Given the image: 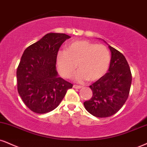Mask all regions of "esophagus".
Masks as SVG:
<instances>
[{
	"mask_svg": "<svg viewBox=\"0 0 147 147\" xmlns=\"http://www.w3.org/2000/svg\"><path fill=\"white\" fill-rule=\"evenodd\" d=\"M73 88H75V89H80L81 88V86H78V85H76V84H74L73 85Z\"/></svg>",
	"mask_w": 147,
	"mask_h": 147,
	"instance_id": "obj_1",
	"label": "esophagus"
}]
</instances>
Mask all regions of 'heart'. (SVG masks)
<instances>
[{"mask_svg":"<svg viewBox=\"0 0 147 147\" xmlns=\"http://www.w3.org/2000/svg\"><path fill=\"white\" fill-rule=\"evenodd\" d=\"M110 61V52L105 45L88 40L71 42L67 45L66 51H59L56 58L58 70L65 78H70L78 67L75 80L79 82L101 78L108 70Z\"/></svg>","mask_w":147,"mask_h":147,"instance_id":"b5f03b06","label":"heart"}]
</instances>
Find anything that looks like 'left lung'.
Instances as JSON below:
<instances>
[{"label":"left lung","mask_w":147,"mask_h":147,"mask_svg":"<svg viewBox=\"0 0 147 147\" xmlns=\"http://www.w3.org/2000/svg\"><path fill=\"white\" fill-rule=\"evenodd\" d=\"M109 48L112 58L108 72L90 86L92 96L84 102L86 110L98 118L109 117L123 107L131 84V72L125 56L111 46Z\"/></svg>","instance_id":"obj_1"}]
</instances>
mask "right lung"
<instances>
[{
    "mask_svg": "<svg viewBox=\"0 0 147 147\" xmlns=\"http://www.w3.org/2000/svg\"><path fill=\"white\" fill-rule=\"evenodd\" d=\"M71 37L45 35L23 53L17 68L18 92L26 107L37 114L55 109L72 85L58 77L56 58L61 45Z\"/></svg>",
    "mask_w": 147,
    "mask_h": 147,
    "instance_id": "add662e5",
    "label": "right lung"
}]
</instances>
